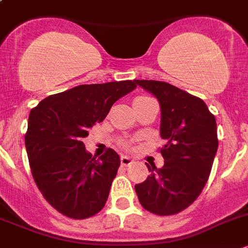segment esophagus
Listing matches in <instances>:
<instances>
[{"instance_id":"esophagus-1","label":"esophagus","mask_w":248,"mask_h":248,"mask_svg":"<svg viewBox=\"0 0 248 248\" xmlns=\"http://www.w3.org/2000/svg\"><path fill=\"white\" fill-rule=\"evenodd\" d=\"M133 163H135V160H133L132 158H129V156H126V155L121 156V164L124 166H129V165H132Z\"/></svg>"}]
</instances>
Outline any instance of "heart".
Segmentation results:
<instances>
[{"mask_svg":"<svg viewBox=\"0 0 248 248\" xmlns=\"http://www.w3.org/2000/svg\"><path fill=\"white\" fill-rule=\"evenodd\" d=\"M153 98H150V96L148 95H140L137 96V98L135 99V101H133V104H137V103H142V101H148V100H152Z\"/></svg>","mask_w":248,"mask_h":248,"instance_id":"b5f03b06","label":"heart"}]
</instances>
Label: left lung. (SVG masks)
Masks as SVG:
<instances>
[{
	"mask_svg": "<svg viewBox=\"0 0 248 248\" xmlns=\"http://www.w3.org/2000/svg\"><path fill=\"white\" fill-rule=\"evenodd\" d=\"M152 93L161 108L160 149L164 166L135 186L140 203L156 215H173L197 200L210 175L218 150L217 122L202 99L160 80L136 79Z\"/></svg>",
	"mask_w": 248,
	"mask_h": 248,
	"instance_id": "left-lung-1",
	"label": "left lung"
}]
</instances>
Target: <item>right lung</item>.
I'll list each match as a JSON object with an SVG mask.
<instances>
[{
	"label": "right lung",
	"mask_w": 248,
	"mask_h": 248,
	"mask_svg": "<svg viewBox=\"0 0 248 248\" xmlns=\"http://www.w3.org/2000/svg\"><path fill=\"white\" fill-rule=\"evenodd\" d=\"M136 87V80L78 85L47 96L30 111L25 148L31 175L61 214L87 219L105 205L120 156L108 148L93 158L82 140L105 120L115 101Z\"/></svg>",
	"instance_id": "1"
}]
</instances>
